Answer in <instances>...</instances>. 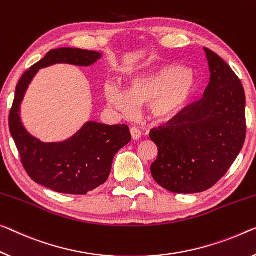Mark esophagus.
Returning <instances> with one entry per match:
<instances>
[{
  "label": "esophagus",
  "mask_w": 256,
  "mask_h": 256,
  "mask_svg": "<svg viewBox=\"0 0 256 256\" xmlns=\"http://www.w3.org/2000/svg\"><path fill=\"white\" fill-rule=\"evenodd\" d=\"M130 134H132V137L134 140H140V136H142L140 130L138 128H136V127H132L130 128Z\"/></svg>",
  "instance_id": "34e87169"
}]
</instances>
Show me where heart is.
I'll return each mask as SVG.
<instances>
[{
    "mask_svg": "<svg viewBox=\"0 0 256 256\" xmlns=\"http://www.w3.org/2000/svg\"><path fill=\"white\" fill-rule=\"evenodd\" d=\"M196 92V78L182 66H162L132 78L127 89L106 84L108 103L124 114H130L135 105L148 103V112L158 120H166L186 108Z\"/></svg>",
    "mask_w": 256,
    "mask_h": 256,
    "instance_id": "b5f03b06",
    "label": "heart"
}]
</instances>
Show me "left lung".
Masks as SVG:
<instances>
[{
    "instance_id": "1",
    "label": "left lung",
    "mask_w": 256,
    "mask_h": 256,
    "mask_svg": "<svg viewBox=\"0 0 256 256\" xmlns=\"http://www.w3.org/2000/svg\"><path fill=\"white\" fill-rule=\"evenodd\" d=\"M204 50L210 78L202 98L150 132L158 146L152 178L174 194H198L215 186L234 162L246 137L242 81L218 54Z\"/></svg>"
}]
</instances>
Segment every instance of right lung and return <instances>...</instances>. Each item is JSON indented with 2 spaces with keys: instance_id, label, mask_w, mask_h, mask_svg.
<instances>
[{
  "instance_id": "add662e5",
  "label": "right lung",
  "mask_w": 256,
  "mask_h": 256,
  "mask_svg": "<svg viewBox=\"0 0 256 256\" xmlns=\"http://www.w3.org/2000/svg\"><path fill=\"white\" fill-rule=\"evenodd\" d=\"M100 58L102 54L97 51L50 50L24 73L16 87L9 127L22 166L35 183L60 194H87L105 183L116 153L132 140L129 128L126 124L108 126L88 121L68 140L44 143L24 127L20 104L38 70L54 64L90 66Z\"/></svg>"
}]
</instances>
